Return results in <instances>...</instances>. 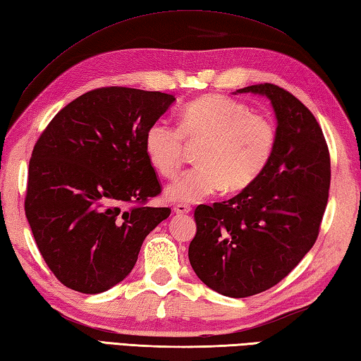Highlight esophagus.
I'll use <instances>...</instances> for the list:
<instances>
[{"mask_svg":"<svg viewBox=\"0 0 361 361\" xmlns=\"http://www.w3.org/2000/svg\"><path fill=\"white\" fill-rule=\"evenodd\" d=\"M173 212L176 214H189L192 212L191 205H186V203H176V205L173 207Z\"/></svg>","mask_w":361,"mask_h":361,"instance_id":"obj_1","label":"esophagus"}]
</instances>
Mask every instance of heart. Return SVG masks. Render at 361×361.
<instances>
[{"mask_svg": "<svg viewBox=\"0 0 361 361\" xmlns=\"http://www.w3.org/2000/svg\"><path fill=\"white\" fill-rule=\"evenodd\" d=\"M186 142L200 143L199 166L180 173L166 189L170 202L194 203L227 188L243 191L265 172L271 159L276 130L273 123L235 99L202 96L180 112L178 128L159 118L149 124L143 148L147 159L162 176H172L185 158Z\"/></svg>", "mask_w": 361, "mask_h": 361, "instance_id": "heart-1", "label": "heart"}]
</instances>
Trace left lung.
I'll return each instance as SVG.
<instances>
[{"label": "left lung", "mask_w": 361, "mask_h": 361, "mask_svg": "<svg viewBox=\"0 0 361 361\" xmlns=\"http://www.w3.org/2000/svg\"><path fill=\"white\" fill-rule=\"evenodd\" d=\"M270 99L276 143L265 172L227 202L199 205L189 262L203 284L245 298L276 286L316 243L329 202L330 154L310 109L273 83L235 91Z\"/></svg>", "instance_id": "obj_1"}]
</instances>
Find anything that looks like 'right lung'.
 I'll use <instances>...</instances> for the list:
<instances>
[{"instance_id": "obj_1", "label": "right lung", "mask_w": 361, "mask_h": 361, "mask_svg": "<svg viewBox=\"0 0 361 361\" xmlns=\"http://www.w3.org/2000/svg\"><path fill=\"white\" fill-rule=\"evenodd\" d=\"M175 97L97 88L55 115L32 149L25 213L45 264L72 290L101 293L133 270L147 235L170 208L143 139ZM130 204V207H126Z\"/></svg>"}]
</instances>
